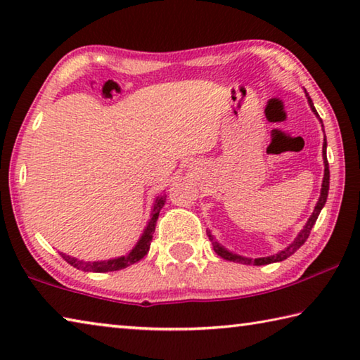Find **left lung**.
Wrapping results in <instances>:
<instances>
[{
    "instance_id": "8db88e82",
    "label": "left lung",
    "mask_w": 360,
    "mask_h": 360,
    "mask_svg": "<svg viewBox=\"0 0 360 360\" xmlns=\"http://www.w3.org/2000/svg\"><path fill=\"white\" fill-rule=\"evenodd\" d=\"M307 96H308V95H307ZM308 103H309V106H311L313 112H314L316 115H319L318 112H316V108L313 106V101H311V98H309V96H308ZM321 122H322V120H321ZM326 149H327V139L324 138V144H322V157H324V167H326V168H324V179H322L321 197H319V200H318V203H316L313 214H311V217L308 219L307 225H304L303 230H300V233L297 235V238H295L294 241H292L290 245L284 249V251L278 252V254H275V255H270V257L248 259V257H243V255H238V254H233V252L227 251V249L222 248V246L219 245V243L214 240V236L211 235V231H206V233H208V236H210V240L212 241V248H214L216 254H217V255H221V257H222V259H225V260L238 262V264H245V265H268V264H273V262H281V260H285L288 257H290V255L294 254V252L297 251V249L300 248V246L303 245V243L308 240L309 231H311L313 225L316 224V221H318L319 212H321V210H322V208H324V205H326V202H327V195H328V181H330V172H328V162H327V152H326Z\"/></svg>"
}]
</instances>
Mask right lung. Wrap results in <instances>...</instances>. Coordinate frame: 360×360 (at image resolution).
<instances>
[{
  "label": "right lung",
  "mask_w": 360,
  "mask_h": 360,
  "mask_svg": "<svg viewBox=\"0 0 360 360\" xmlns=\"http://www.w3.org/2000/svg\"><path fill=\"white\" fill-rule=\"evenodd\" d=\"M165 197H157L154 208H152V214L148 222V227L144 229V233L141 235V238L136 243V246L131 249L130 254L122 255V257L117 259H111V260H98V262H85V260H79L76 257H71V255H66L63 252H60V255L68 262L71 266L77 268V270L82 271H94V273H106V271H115V270H122V268H127L133 264H136L138 260H141L146 254L149 252L150 248V241H152V235L155 231V224L158 219V212L165 205Z\"/></svg>",
  "instance_id": "1"
}]
</instances>
